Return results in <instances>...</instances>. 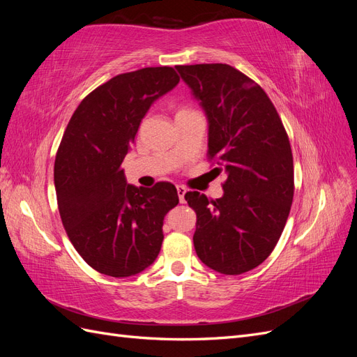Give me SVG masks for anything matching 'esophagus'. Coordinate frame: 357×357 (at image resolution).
I'll use <instances>...</instances> for the list:
<instances>
[{"label":"esophagus","instance_id":"obj_1","mask_svg":"<svg viewBox=\"0 0 357 357\" xmlns=\"http://www.w3.org/2000/svg\"><path fill=\"white\" fill-rule=\"evenodd\" d=\"M186 188L185 186H177V195H178V199H180V202L183 204L185 202V195H186Z\"/></svg>","mask_w":357,"mask_h":357}]
</instances>
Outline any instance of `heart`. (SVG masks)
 I'll return each instance as SVG.
<instances>
[{"mask_svg":"<svg viewBox=\"0 0 357 357\" xmlns=\"http://www.w3.org/2000/svg\"><path fill=\"white\" fill-rule=\"evenodd\" d=\"M188 112H192V110L186 109V107H181V109L177 112V114H180V113H188Z\"/></svg>","mask_w":357,"mask_h":357,"instance_id":"b5f03b06","label":"heart"}]
</instances>
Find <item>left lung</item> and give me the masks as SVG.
<instances>
[{"instance_id": "obj_1", "label": "left lung", "mask_w": 357, "mask_h": 357, "mask_svg": "<svg viewBox=\"0 0 357 357\" xmlns=\"http://www.w3.org/2000/svg\"><path fill=\"white\" fill-rule=\"evenodd\" d=\"M208 119V159L225 171L223 197L188 192L197 213L193 245L220 274L238 275L271 255L294 201V156L274 104L228 63L177 66Z\"/></svg>"}]
</instances>
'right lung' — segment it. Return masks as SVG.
Instances as JSON below:
<instances>
[{"mask_svg":"<svg viewBox=\"0 0 357 357\" xmlns=\"http://www.w3.org/2000/svg\"><path fill=\"white\" fill-rule=\"evenodd\" d=\"M178 82L171 67L119 74L79 104L61 139L55 189L62 225L84 262L104 275H135L160 252L177 189L168 181L128 185L121 165L150 105Z\"/></svg>","mask_w":357,"mask_h":357,"instance_id":"right-lung-1","label":"right lung"}]
</instances>
